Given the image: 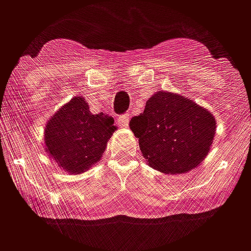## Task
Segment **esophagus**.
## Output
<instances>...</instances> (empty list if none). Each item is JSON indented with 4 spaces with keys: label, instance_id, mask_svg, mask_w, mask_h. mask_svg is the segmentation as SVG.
<instances>
[{
    "label": "esophagus",
    "instance_id": "34e87169",
    "mask_svg": "<svg viewBox=\"0 0 251 251\" xmlns=\"http://www.w3.org/2000/svg\"><path fill=\"white\" fill-rule=\"evenodd\" d=\"M128 120H130V114H121L119 119H117V121H119L120 126H123V127H127V124H128Z\"/></svg>",
    "mask_w": 251,
    "mask_h": 251
}]
</instances>
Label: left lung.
Returning a JSON list of instances; mask_svg holds the SVG:
<instances>
[{
    "instance_id": "left-lung-1",
    "label": "left lung",
    "mask_w": 251,
    "mask_h": 251,
    "mask_svg": "<svg viewBox=\"0 0 251 251\" xmlns=\"http://www.w3.org/2000/svg\"><path fill=\"white\" fill-rule=\"evenodd\" d=\"M130 128L151 168L185 174L207 155L216 120L192 100L161 90L148 99L140 116L132 117Z\"/></svg>"
}]
</instances>
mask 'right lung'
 Masks as SVG:
<instances>
[{"mask_svg":"<svg viewBox=\"0 0 251 251\" xmlns=\"http://www.w3.org/2000/svg\"><path fill=\"white\" fill-rule=\"evenodd\" d=\"M114 131L113 117L92 114L82 96L73 97L48 121L46 151L65 171L79 174L99 162Z\"/></svg>","mask_w":251,"mask_h":251,"instance_id":"right-lung-1","label":"right lung"}]
</instances>
